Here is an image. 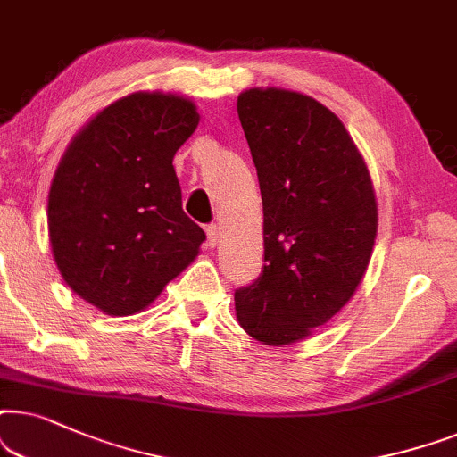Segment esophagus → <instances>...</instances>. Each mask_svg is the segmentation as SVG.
Returning a JSON list of instances; mask_svg holds the SVG:
<instances>
[{
	"label": "esophagus",
	"mask_w": 457,
	"mask_h": 457,
	"mask_svg": "<svg viewBox=\"0 0 457 457\" xmlns=\"http://www.w3.org/2000/svg\"><path fill=\"white\" fill-rule=\"evenodd\" d=\"M219 238H221V229L217 225H209L206 228V242H209V246H217Z\"/></svg>",
	"instance_id": "obj_1"
}]
</instances>
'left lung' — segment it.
Segmentation results:
<instances>
[{"instance_id":"8db88e82","label":"left lung","mask_w":457,"mask_h":457,"mask_svg":"<svg viewBox=\"0 0 457 457\" xmlns=\"http://www.w3.org/2000/svg\"><path fill=\"white\" fill-rule=\"evenodd\" d=\"M238 117L259 175L265 265L234 295L236 318L259 343L284 346L353 299L372 259L378 203L343 120L315 97L251 87Z\"/></svg>"}]
</instances>
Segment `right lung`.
<instances>
[{
    "label": "right lung",
    "mask_w": 457,
    "mask_h": 457,
    "mask_svg": "<svg viewBox=\"0 0 457 457\" xmlns=\"http://www.w3.org/2000/svg\"><path fill=\"white\" fill-rule=\"evenodd\" d=\"M190 97L133 91L71 139L47 194V234L66 286L106 315L144 312L198 257L173 156L198 127Z\"/></svg>",
    "instance_id": "right-lung-1"
}]
</instances>
